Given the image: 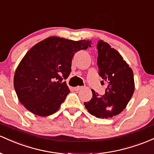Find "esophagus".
<instances>
[{
  "mask_svg": "<svg viewBox=\"0 0 154 154\" xmlns=\"http://www.w3.org/2000/svg\"><path fill=\"white\" fill-rule=\"evenodd\" d=\"M83 89L82 86H76V87L74 88V90L76 91H78L81 90V89Z\"/></svg>",
  "mask_w": 154,
  "mask_h": 154,
  "instance_id": "esophagus-1",
  "label": "esophagus"
}]
</instances>
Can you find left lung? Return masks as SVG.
Segmentation results:
<instances>
[{
  "label": "left lung",
  "mask_w": 154,
  "mask_h": 154,
  "mask_svg": "<svg viewBox=\"0 0 154 154\" xmlns=\"http://www.w3.org/2000/svg\"><path fill=\"white\" fill-rule=\"evenodd\" d=\"M97 65L100 76L108 83L104 95L92 91V98L84 103L91 115L108 119L119 114L127 107L134 91L133 71L118 51L99 40Z\"/></svg>",
  "instance_id": "left-lung-1"
}]
</instances>
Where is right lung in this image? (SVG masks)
Listing matches in <instances>:
<instances>
[{"label": "right lung", "mask_w": 154, "mask_h": 154, "mask_svg": "<svg viewBox=\"0 0 154 154\" xmlns=\"http://www.w3.org/2000/svg\"><path fill=\"white\" fill-rule=\"evenodd\" d=\"M89 40L72 41L51 36L34 45L15 70L14 86L20 103L33 114L57 112L70 93L65 79L75 52L91 47Z\"/></svg>", "instance_id": "add662e5"}]
</instances>
